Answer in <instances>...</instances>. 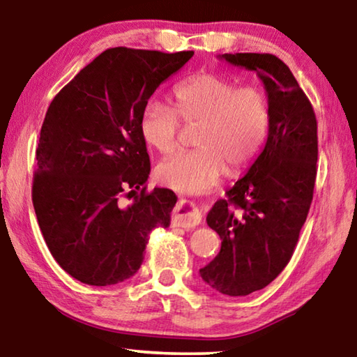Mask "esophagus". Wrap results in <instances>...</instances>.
Instances as JSON below:
<instances>
[{
  "label": "esophagus",
  "instance_id": "1",
  "mask_svg": "<svg viewBox=\"0 0 357 357\" xmlns=\"http://www.w3.org/2000/svg\"><path fill=\"white\" fill-rule=\"evenodd\" d=\"M172 220H173V225L189 229V228L200 225L202 214L192 202L181 200L176 204V208H174V211H173Z\"/></svg>",
  "mask_w": 357,
  "mask_h": 357
}]
</instances>
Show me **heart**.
I'll return each instance as SVG.
<instances>
[{"label": "heart", "mask_w": 357, "mask_h": 357, "mask_svg": "<svg viewBox=\"0 0 357 357\" xmlns=\"http://www.w3.org/2000/svg\"><path fill=\"white\" fill-rule=\"evenodd\" d=\"M179 123L195 126L189 153L174 154L157 167L162 183L179 192H206L229 174L249 167L269 129V104L257 86L236 83L211 72L193 75L172 93V108L149 102L138 121L143 142L159 154L178 146Z\"/></svg>", "instance_id": "1"}]
</instances>
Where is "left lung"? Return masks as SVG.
Listing matches in <instances>:
<instances>
[{"label": "left lung", "instance_id": "obj_1", "mask_svg": "<svg viewBox=\"0 0 357 357\" xmlns=\"http://www.w3.org/2000/svg\"><path fill=\"white\" fill-rule=\"evenodd\" d=\"M234 68L257 72L268 93L269 130L244 178L206 217L222 239L202 279L227 296L268 287L293 257L317 179V116L288 66L271 53H225Z\"/></svg>", "mask_w": 357, "mask_h": 357}]
</instances>
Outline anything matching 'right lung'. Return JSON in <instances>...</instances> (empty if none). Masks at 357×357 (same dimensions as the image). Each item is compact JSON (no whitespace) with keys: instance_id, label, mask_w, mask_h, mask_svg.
I'll list each match as a JSON object with an SVG mask.
<instances>
[{"instance_id":"1","label":"right lung","mask_w":357,"mask_h":357,"mask_svg":"<svg viewBox=\"0 0 357 357\" xmlns=\"http://www.w3.org/2000/svg\"><path fill=\"white\" fill-rule=\"evenodd\" d=\"M193 52L114 47L48 107L36 151L33 206L56 263L86 285L130 279L154 228L170 225L176 195L146 190L151 162L138 129L144 105ZM123 197H132L130 205Z\"/></svg>"}]
</instances>
